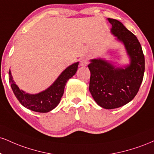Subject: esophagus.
I'll list each match as a JSON object with an SVG mask.
<instances>
[{
    "label": "esophagus",
    "instance_id": "obj_1",
    "mask_svg": "<svg viewBox=\"0 0 154 154\" xmlns=\"http://www.w3.org/2000/svg\"><path fill=\"white\" fill-rule=\"evenodd\" d=\"M89 61L87 58H83L82 60L80 61V66H86L88 64Z\"/></svg>",
    "mask_w": 154,
    "mask_h": 154
}]
</instances>
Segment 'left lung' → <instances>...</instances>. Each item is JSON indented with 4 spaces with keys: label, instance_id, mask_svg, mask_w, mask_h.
I'll return each instance as SVG.
<instances>
[{
    "label": "left lung",
    "instance_id": "obj_1",
    "mask_svg": "<svg viewBox=\"0 0 154 154\" xmlns=\"http://www.w3.org/2000/svg\"><path fill=\"white\" fill-rule=\"evenodd\" d=\"M110 31L123 44L130 64L118 66L102 58L92 59L90 71V93L97 104L105 109L118 108L131 102L139 90L145 71V59L137 37L116 19L107 18Z\"/></svg>",
    "mask_w": 154,
    "mask_h": 154
}]
</instances>
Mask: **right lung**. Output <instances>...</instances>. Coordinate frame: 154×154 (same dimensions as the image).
<instances>
[{"label": "right lung", "instance_id": "add662e5", "mask_svg": "<svg viewBox=\"0 0 154 154\" xmlns=\"http://www.w3.org/2000/svg\"><path fill=\"white\" fill-rule=\"evenodd\" d=\"M79 62L69 65L63 71L51 86L37 94L26 93L18 87L9 70V82L15 96L23 107L38 112H48L54 109L61 100L66 83L73 77L78 68Z\"/></svg>", "mask_w": 154, "mask_h": 154}]
</instances>
